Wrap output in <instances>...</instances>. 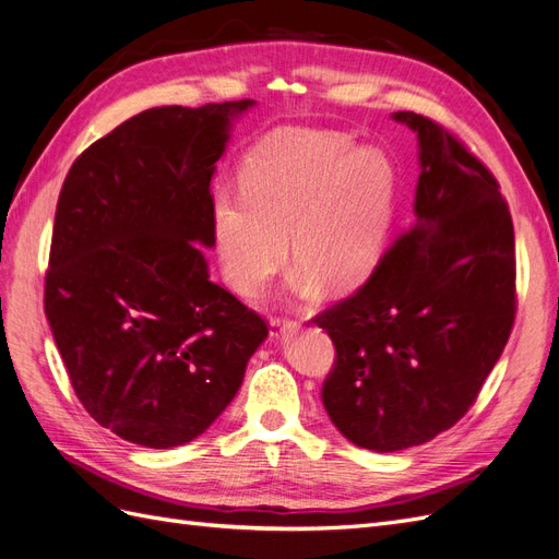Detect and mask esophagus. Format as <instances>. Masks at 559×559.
<instances>
[{
    "instance_id": "34e87169",
    "label": "esophagus",
    "mask_w": 559,
    "mask_h": 559,
    "mask_svg": "<svg viewBox=\"0 0 559 559\" xmlns=\"http://www.w3.org/2000/svg\"><path fill=\"white\" fill-rule=\"evenodd\" d=\"M300 324L296 319H284V317H270V335L282 337L286 333H296Z\"/></svg>"
}]
</instances>
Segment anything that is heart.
Here are the masks:
<instances>
[{
    "label": "heart",
    "mask_w": 559,
    "mask_h": 559,
    "mask_svg": "<svg viewBox=\"0 0 559 559\" xmlns=\"http://www.w3.org/2000/svg\"><path fill=\"white\" fill-rule=\"evenodd\" d=\"M394 210V170L378 148H354L341 132L292 128L253 146L240 167V191L216 186L212 226L226 282L257 296L289 240L300 265L294 292L319 280L345 289L376 265Z\"/></svg>",
    "instance_id": "b5f03b06"
}]
</instances>
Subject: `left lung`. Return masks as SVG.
Here are the masks:
<instances>
[{
	"label": "left lung",
	"mask_w": 559,
	"mask_h": 559,
	"mask_svg": "<svg viewBox=\"0 0 559 559\" xmlns=\"http://www.w3.org/2000/svg\"><path fill=\"white\" fill-rule=\"evenodd\" d=\"M415 226L361 289L314 317L337 359L321 401L347 441L396 452L431 441L478 399L515 319V238L495 175L427 116Z\"/></svg>",
	"instance_id": "left-lung-1"
}]
</instances>
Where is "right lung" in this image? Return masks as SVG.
<instances>
[{"instance_id": "add662e5", "label": "right lung", "mask_w": 559, "mask_h": 559, "mask_svg": "<svg viewBox=\"0 0 559 559\" xmlns=\"http://www.w3.org/2000/svg\"><path fill=\"white\" fill-rule=\"evenodd\" d=\"M253 99L156 107L91 144L58 198L44 310L88 415L134 445L193 441L226 411L265 321L210 280V183Z\"/></svg>"}]
</instances>
